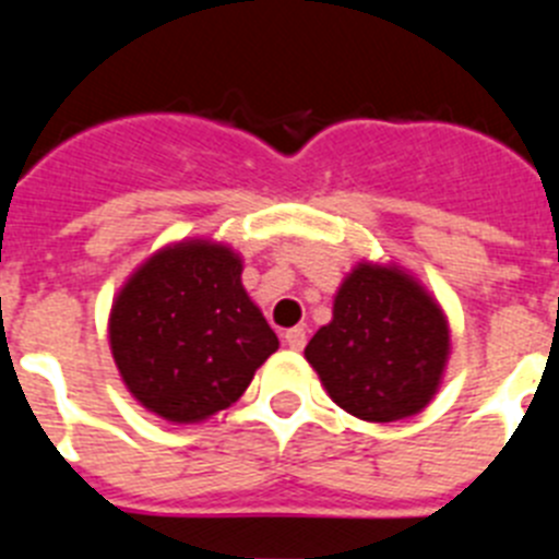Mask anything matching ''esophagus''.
<instances>
[{
	"mask_svg": "<svg viewBox=\"0 0 559 559\" xmlns=\"http://www.w3.org/2000/svg\"><path fill=\"white\" fill-rule=\"evenodd\" d=\"M285 344H288L290 349H305V344H308V333H305L302 328L285 330Z\"/></svg>",
	"mask_w": 559,
	"mask_h": 559,
	"instance_id": "1",
	"label": "esophagus"
}]
</instances>
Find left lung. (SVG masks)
Returning a JSON list of instances; mask_svg holds the SVG:
<instances>
[{"label": "left lung", "mask_w": 559, "mask_h": 559, "mask_svg": "<svg viewBox=\"0 0 559 559\" xmlns=\"http://www.w3.org/2000/svg\"><path fill=\"white\" fill-rule=\"evenodd\" d=\"M448 341L445 316L414 280L358 265L335 296L333 322L310 338L305 358L344 412L392 423L433 397Z\"/></svg>", "instance_id": "obj_1"}]
</instances>
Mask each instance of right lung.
I'll return each instance as SVG.
<instances>
[{
	"instance_id": "obj_1",
	"label": "right lung",
	"mask_w": 559,
	"mask_h": 559,
	"mask_svg": "<svg viewBox=\"0 0 559 559\" xmlns=\"http://www.w3.org/2000/svg\"><path fill=\"white\" fill-rule=\"evenodd\" d=\"M224 246L179 243L153 254L111 308V353L126 386L170 423L231 406L280 341Z\"/></svg>"
}]
</instances>
